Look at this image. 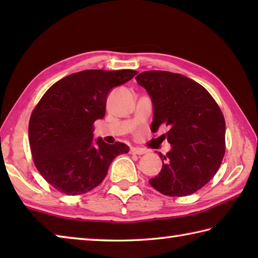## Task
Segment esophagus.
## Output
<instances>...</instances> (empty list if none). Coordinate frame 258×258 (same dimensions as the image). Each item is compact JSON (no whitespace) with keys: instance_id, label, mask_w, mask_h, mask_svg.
Listing matches in <instances>:
<instances>
[{"instance_id":"34e87169","label":"esophagus","mask_w":258,"mask_h":258,"mask_svg":"<svg viewBox=\"0 0 258 258\" xmlns=\"http://www.w3.org/2000/svg\"><path fill=\"white\" fill-rule=\"evenodd\" d=\"M131 154L132 155H145L146 154V150L145 149H141V148H132V149H131Z\"/></svg>"}]
</instances>
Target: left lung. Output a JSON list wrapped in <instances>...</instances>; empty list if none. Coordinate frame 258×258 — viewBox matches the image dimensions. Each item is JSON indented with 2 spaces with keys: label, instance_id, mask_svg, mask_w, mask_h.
I'll return each mask as SVG.
<instances>
[{
  "label": "left lung",
  "instance_id": "left-lung-1",
  "mask_svg": "<svg viewBox=\"0 0 258 258\" xmlns=\"http://www.w3.org/2000/svg\"><path fill=\"white\" fill-rule=\"evenodd\" d=\"M154 104V132L164 134L172 149L159 157L163 168L149 183L169 197L190 196L207 184L225 154V120L220 107L204 86L181 74L143 72L135 77Z\"/></svg>",
  "mask_w": 258,
  "mask_h": 258
}]
</instances>
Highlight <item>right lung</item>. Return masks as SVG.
Returning <instances> with one entry per match:
<instances>
[{"label":"right lung","mask_w":258,"mask_h":258,"mask_svg":"<svg viewBox=\"0 0 258 258\" xmlns=\"http://www.w3.org/2000/svg\"><path fill=\"white\" fill-rule=\"evenodd\" d=\"M132 69H89L54 83L34 108L28 139L34 164L44 180L68 196L101 183L113 158L127 154L121 142L93 140L94 121L106 113L108 93L137 75Z\"/></svg>","instance_id":"right-lung-1"}]
</instances>
